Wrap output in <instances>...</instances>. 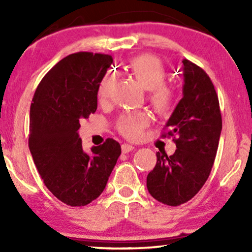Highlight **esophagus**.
Segmentation results:
<instances>
[{"mask_svg":"<svg viewBox=\"0 0 252 252\" xmlns=\"http://www.w3.org/2000/svg\"><path fill=\"white\" fill-rule=\"evenodd\" d=\"M135 148H134V146H131V144H128V143H124V144H122V152L123 153H130V152H132V150H134Z\"/></svg>","mask_w":252,"mask_h":252,"instance_id":"esophagus-1","label":"esophagus"}]
</instances>
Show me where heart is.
<instances>
[{
	"label": "heart",
	"mask_w": 252,
	"mask_h": 252,
	"mask_svg": "<svg viewBox=\"0 0 252 252\" xmlns=\"http://www.w3.org/2000/svg\"><path fill=\"white\" fill-rule=\"evenodd\" d=\"M126 71L144 90H148L149 102L155 110L158 112H166L172 108L174 94L173 90L166 85L167 71L160 59L148 54L138 56L128 63ZM114 80L111 73H106L102 78L97 92L99 100H105L109 97ZM149 123L150 117L147 112H126L118 121V130L126 137L136 140Z\"/></svg>",
	"instance_id": "heart-1"
}]
</instances>
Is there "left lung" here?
<instances>
[{
	"label": "left lung",
	"mask_w": 252,
	"mask_h": 252,
	"mask_svg": "<svg viewBox=\"0 0 252 252\" xmlns=\"http://www.w3.org/2000/svg\"><path fill=\"white\" fill-rule=\"evenodd\" d=\"M184 97L164 129L176 150L156 153V164L147 176L150 195L162 204L179 206L190 200L209 179L221 132V114L213 83L202 68L184 59Z\"/></svg>",
	"instance_id": "obj_1"
}]
</instances>
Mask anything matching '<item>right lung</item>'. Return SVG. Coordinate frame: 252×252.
<instances>
[{"instance_id":"right-lung-1","label":"right lung","mask_w":252,"mask_h":252,"mask_svg":"<svg viewBox=\"0 0 252 252\" xmlns=\"http://www.w3.org/2000/svg\"><path fill=\"white\" fill-rule=\"evenodd\" d=\"M111 63L108 54H70L42 78L31 105L34 163L52 194L70 206H85L102 194L121 155L114 138L88 154L78 134L80 120L96 112L98 86Z\"/></svg>"}]
</instances>
